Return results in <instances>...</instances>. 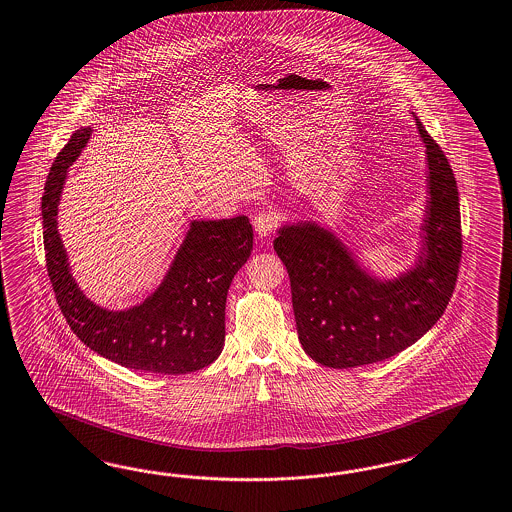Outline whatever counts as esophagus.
Returning a JSON list of instances; mask_svg holds the SVG:
<instances>
[{"mask_svg":"<svg viewBox=\"0 0 512 512\" xmlns=\"http://www.w3.org/2000/svg\"><path fill=\"white\" fill-rule=\"evenodd\" d=\"M252 226H254L256 236L260 237V239H265V237L271 236L273 230H275V217L269 211H263V213H258L254 217Z\"/></svg>","mask_w":512,"mask_h":512,"instance_id":"esophagus-1","label":"esophagus"}]
</instances>
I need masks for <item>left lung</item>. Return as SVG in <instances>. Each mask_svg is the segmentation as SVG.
Returning a JSON list of instances; mask_svg holds the SVG:
<instances>
[{"instance_id": "left-lung-1", "label": "left lung", "mask_w": 512, "mask_h": 512, "mask_svg": "<svg viewBox=\"0 0 512 512\" xmlns=\"http://www.w3.org/2000/svg\"><path fill=\"white\" fill-rule=\"evenodd\" d=\"M414 115V113H412ZM427 165L420 249L403 273H371L340 236L317 221L284 223L273 241L288 269L302 349L336 369L392 358L446 312L459 275V191L442 148L414 115Z\"/></svg>"}]
</instances>
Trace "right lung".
Wrapping results in <instances>:
<instances>
[{
    "label": "right lung",
    "instance_id": "right-lung-1",
    "mask_svg": "<svg viewBox=\"0 0 512 512\" xmlns=\"http://www.w3.org/2000/svg\"><path fill=\"white\" fill-rule=\"evenodd\" d=\"M91 135V126L72 133L42 195L46 267L66 323L94 353L130 369L184 375L210 366L223 351L228 288L252 250L249 217L191 221L167 275L145 301L124 310L92 302L72 276L57 230L68 169Z\"/></svg>",
    "mask_w": 512,
    "mask_h": 512
}]
</instances>
